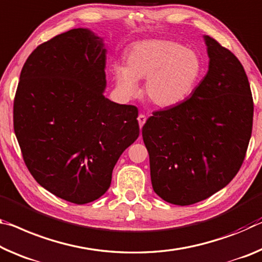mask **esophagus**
<instances>
[{"label":"esophagus","mask_w":262,"mask_h":262,"mask_svg":"<svg viewBox=\"0 0 262 262\" xmlns=\"http://www.w3.org/2000/svg\"><path fill=\"white\" fill-rule=\"evenodd\" d=\"M146 120H147V116L144 114H140L138 116V121H139V124H140V128L143 127V124L146 123Z\"/></svg>","instance_id":"1"}]
</instances>
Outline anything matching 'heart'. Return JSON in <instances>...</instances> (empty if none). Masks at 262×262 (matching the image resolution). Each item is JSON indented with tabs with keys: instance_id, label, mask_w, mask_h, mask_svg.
<instances>
[{
	"instance_id": "1",
	"label": "heart",
	"mask_w": 262,
	"mask_h": 262,
	"mask_svg": "<svg viewBox=\"0 0 262 262\" xmlns=\"http://www.w3.org/2000/svg\"><path fill=\"white\" fill-rule=\"evenodd\" d=\"M119 90L132 97L139 91V79L148 100L161 108L180 105L190 97L202 73V61L192 50L171 40L149 39L135 44L127 57V65H114Z\"/></svg>"
}]
</instances>
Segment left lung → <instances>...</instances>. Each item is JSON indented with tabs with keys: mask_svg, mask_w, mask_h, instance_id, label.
<instances>
[{
	"mask_svg": "<svg viewBox=\"0 0 262 262\" xmlns=\"http://www.w3.org/2000/svg\"><path fill=\"white\" fill-rule=\"evenodd\" d=\"M209 71L189 99L156 111L144 123L152 189L191 205L230 183L242 167L253 126V98L238 58L204 36Z\"/></svg>",
	"mask_w": 262,
	"mask_h": 262,
	"instance_id": "8db88e82",
	"label": "left lung"
}]
</instances>
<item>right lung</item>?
Returning a JSON list of instances; mask_svg holds the SVG:
<instances>
[{
	"label": "right lung",
	"instance_id": "obj_1",
	"mask_svg": "<svg viewBox=\"0 0 262 262\" xmlns=\"http://www.w3.org/2000/svg\"><path fill=\"white\" fill-rule=\"evenodd\" d=\"M106 52L90 29L37 47L20 71L14 129L37 183L74 204L108 190L119 157L139 138L138 108L105 98Z\"/></svg>",
	"mask_w": 262,
	"mask_h": 262
}]
</instances>
